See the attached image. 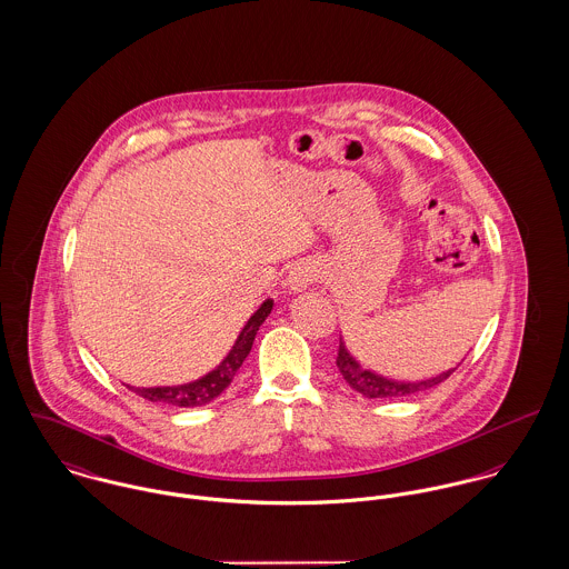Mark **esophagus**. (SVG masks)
I'll use <instances>...</instances> for the list:
<instances>
[{
	"instance_id": "esophagus-1",
	"label": "esophagus",
	"mask_w": 569,
	"mask_h": 569,
	"mask_svg": "<svg viewBox=\"0 0 569 569\" xmlns=\"http://www.w3.org/2000/svg\"><path fill=\"white\" fill-rule=\"evenodd\" d=\"M316 279V270H313V266L311 263H295V268H290V272H288V288L292 290V292H303L309 288V283Z\"/></svg>"
}]
</instances>
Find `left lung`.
Masks as SVG:
<instances>
[{"instance_id":"8db88e82","label":"left lung","mask_w":569,"mask_h":569,"mask_svg":"<svg viewBox=\"0 0 569 569\" xmlns=\"http://www.w3.org/2000/svg\"><path fill=\"white\" fill-rule=\"evenodd\" d=\"M336 366H338L340 375L345 377V381L349 383L350 388L355 392L366 396V398H402V396H409V393L422 392V390H429L441 381H446L457 370V368H450L438 377L425 379V381H393V379H386L381 375H375V372L361 368V363L345 347L342 338H340Z\"/></svg>"}]
</instances>
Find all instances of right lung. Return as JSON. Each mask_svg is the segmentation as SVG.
Wrapping results in <instances>:
<instances>
[{"instance_id":"right-lung-1","label":"right lung","mask_w":569,"mask_h":569,"mask_svg":"<svg viewBox=\"0 0 569 569\" xmlns=\"http://www.w3.org/2000/svg\"><path fill=\"white\" fill-rule=\"evenodd\" d=\"M272 306H274L272 299H266L262 306L258 307V311L247 320V325L242 327L233 347L222 357L219 366L214 370H210L208 375H203L201 379L190 381V383H181V386H158V388H133V386H128V388L131 392L142 396L144 400L162 402V405H171V407H203V405L212 402L233 381L242 361L251 352L253 340H256L263 320L272 311Z\"/></svg>"}]
</instances>
